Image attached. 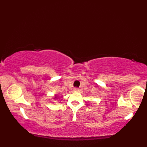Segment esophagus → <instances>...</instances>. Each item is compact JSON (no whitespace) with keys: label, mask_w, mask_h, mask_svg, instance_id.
<instances>
[{"label":"esophagus","mask_w":147,"mask_h":147,"mask_svg":"<svg viewBox=\"0 0 147 147\" xmlns=\"http://www.w3.org/2000/svg\"><path fill=\"white\" fill-rule=\"evenodd\" d=\"M73 91H74V92H78V91H79V90L76 88H74V89L73 90Z\"/></svg>","instance_id":"obj_1"}]
</instances>
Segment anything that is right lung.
<instances>
[{"label":"right lung","mask_w":147,"mask_h":147,"mask_svg":"<svg viewBox=\"0 0 147 147\" xmlns=\"http://www.w3.org/2000/svg\"><path fill=\"white\" fill-rule=\"evenodd\" d=\"M54 98V99H57L58 98V96L57 95H55V96H54V98Z\"/></svg>","instance_id":"right-lung-1"}]
</instances>
